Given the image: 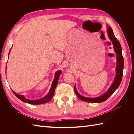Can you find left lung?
<instances>
[{
	"mask_svg": "<svg viewBox=\"0 0 134 134\" xmlns=\"http://www.w3.org/2000/svg\"><path fill=\"white\" fill-rule=\"evenodd\" d=\"M107 34L109 38L111 41L114 50L117 56V67L116 68V75L113 82L112 83L111 87L107 90V91L104 93L103 94L96 98H88L84 96H81L76 91L75 85L74 86V91L76 96L78 98L83 101L90 103H100L106 100L110 97L114 92L119 87L122 80L124 69V58L122 54V48L120 42L118 41L113 34V32L110 26L107 27Z\"/></svg>",
	"mask_w": 134,
	"mask_h": 134,
	"instance_id": "1",
	"label": "left lung"
}]
</instances>
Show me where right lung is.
Wrapping results in <instances>:
<instances>
[{
	"mask_svg": "<svg viewBox=\"0 0 134 134\" xmlns=\"http://www.w3.org/2000/svg\"><path fill=\"white\" fill-rule=\"evenodd\" d=\"M11 48L9 51L8 56L9 55V53L11 50ZM6 69H7V66H6ZM6 72V71H5ZM60 70H59L58 71L56 72V73L55 74V78L54 79L52 82V85H51V87L50 90L48 92V94L45 96L43 97V98L39 99H37V100H30V99H28L27 98H26L25 97H24L23 95H19L17 93H16L15 92H14L13 91H12V92H13V93L14 94V95L17 97L18 98H19L20 100H21L22 101L26 103H28L29 104H43V103H46L47 102H48L50 100H51V99L53 97L54 93H55V88L57 86V84L58 83V80L60 76Z\"/></svg>",
	"mask_w": 134,
	"mask_h": 134,
	"instance_id": "right-lung-1",
	"label": "right lung"
}]
</instances>
